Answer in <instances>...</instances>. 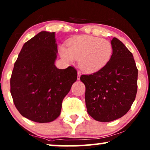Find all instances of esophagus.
I'll return each instance as SVG.
<instances>
[{
  "label": "esophagus",
  "mask_w": 150,
  "mask_h": 150,
  "mask_svg": "<svg viewBox=\"0 0 150 150\" xmlns=\"http://www.w3.org/2000/svg\"><path fill=\"white\" fill-rule=\"evenodd\" d=\"M78 80H80V77H81V71H78Z\"/></svg>",
  "instance_id": "obj_1"
}]
</instances>
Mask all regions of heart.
<instances>
[{"instance_id":"heart-1","label":"heart","mask_w":150,"mask_h":150,"mask_svg":"<svg viewBox=\"0 0 150 150\" xmlns=\"http://www.w3.org/2000/svg\"><path fill=\"white\" fill-rule=\"evenodd\" d=\"M113 54L112 45L109 40L89 35L74 37L67 42V49L60 47L61 57L68 62L79 61L80 67L92 72L105 67Z\"/></svg>"}]
</instances>
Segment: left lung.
<instances>
[{"mask_svg":"<svg viewBox=\"0 0 150 150\" xmlns=\"http://www.w3.org/2000/svg\"><path fill=\"white\" fill-rule=\"evenodd\" d=\"M113 54L108 64L90 75H82L85 103L94 120L110 122L129 110L137 93L138 69L131 52L116 38L111 40Z\"/></svg>","mask_w":150,"mask_h":150,"instance_id":"1","label":"left lung"}]
</instances>
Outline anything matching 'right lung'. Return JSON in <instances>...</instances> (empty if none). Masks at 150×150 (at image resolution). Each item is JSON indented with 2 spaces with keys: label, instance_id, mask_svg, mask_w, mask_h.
<instances>
[{
  "label": "right lung",
  "instance_id": "obj_1",
  "mask_svg": "<svg viewBox=\"0 0 150 150\" xmlns=\"http://www.w3.org/2000/svg\"><path fill=\"white\" fill-rule=\"evenodd\" d=\"M55 32L42 31L23 45L10 79V92L20 114L36 122H50L60 114L63 98L77 79L73 67L55 65Z\"/></svg>",
  "mask_w": 150,
  "mask_h": 150
}]
</instances>
